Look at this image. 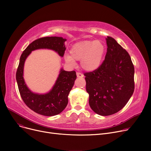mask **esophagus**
Wrapping results in <instances>:
<instances>
[{
  "instance_id": "obj_1",
  "label": "esophagus",
  "mask_w": 151,
  "mask_h": 151,
  "mask_svg": "<svg viewBox=\"0 0 151 151\" xmlns=\"http://www.w3.org/2000/svg\"><path fill=\"white\" fill-rule=\"evenodd\" d=\"M76 76L78 78H83L84 77V75L83 74H81V73H79V72L76 73Z\"/></svg>"
}]
</instances>
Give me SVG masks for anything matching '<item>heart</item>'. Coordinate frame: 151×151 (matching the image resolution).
<instances>
[{
    "label": "heart",
    "instance_id": "1",
    "mask_svg": "<svg viewBox=\"0 0 151 151\" xmlns=\"http://www.w3.org/2000/svg\"><path fill=\"white\" fill-rule=\"evenodd\" d=\"M105 47L100 40H86L74 44L70 50V55H65V61L71 65L75 60H81L83 69L88 71L97 69L101 64Z\"/></svg>",
    "mask_w": 151,
    "mask_h": 151
}]
</instances>
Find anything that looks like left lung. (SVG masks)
<instances>
[{
	"label": "left lung",
	"instance_id": "obj_1",
	"mask_svg": "<svg viewBox=\"0 0 151 151\" xmlns=\"http://www.w3.org/2000/svg\"><path fill=\"white\" fill-rule=\"evenodd\" d=\"M105 60L96 70L85 73L89 104L100 116H109L122 109L134 92V70L130 55L111 37L106 38Z\"/></svg>",
	"mask_w": 151,
	"mask_h": 151
}]
</instances>
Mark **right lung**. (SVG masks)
Listing matches in <instances>:
<instances>
[{"label":"right lung","mask_w":151,"mask_h":151,"mask_svg":"<svg viewBox=\"0 0 151 151\" xmlns=\"http://www.w3.org/2000/svg\"><path fill=\"white\" fill-rule=\"evenodd\" d=\"M65 38L59 37H46L32 42L22 53L16 78L21 97L25 104L34 112L46 116L59 114L68 104V96L76 78L75 71H67L61 68L59 76L52 89L46 93L39 94L32 92L23 78L24 62L32 51L38 49L52 50L61 57L66 50Z\"/></svg>","instance_id":"1"}]
</instances>
